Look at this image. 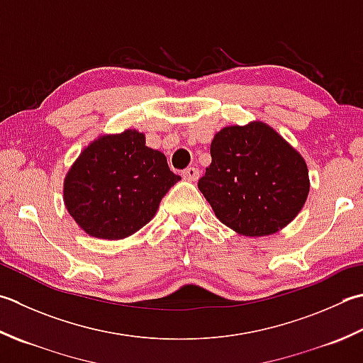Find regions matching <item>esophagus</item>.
Instances as JSON below:
<instances>
[{
	"mask_svg": "<svg viewBox=\"0 0 363 363\" xmlns=\"http://www.w3.org/2000/svg\"><path fill=\"white\" fill-rule=\"evenodd\" d=\"M182 176L186 181H196L198 177H200V169L195 168V167H189L182 172Z\"/></svg>",
	"mask_w": 363,
	"mask_h": 363,
	"instance_id": "34e87169",
	"label": "esophagus"
}]
</instances>
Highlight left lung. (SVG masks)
<instances>
[{"label":"left lung","instance_id":"obj_1","mask_svg":"<svg viewBox=\"0 0 363 363\" xmlns=\"http://www.w3.org/2000/svg\"><path fill=\"white\" fill-rule=\"evenodd\" d=\"M211 157L198 189L220 222L242 236L280 231L307 201V163L261 121L217 132Z\"/></svg>","mask_w":363,"mask_h":363}]
</instances>
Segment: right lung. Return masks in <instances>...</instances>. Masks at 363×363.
<instances>
[{
  "mask_svg": "<svg viewBox=\"0 0 363 363\" xmlns=\"http://www.w3.org/2000/svg\"><path fill=\"white\" fill-rule=\"evenodd\" d=\"M181 179L160 151L146 146L145 133L102 135L83 149L64 179V204L89 236L124 239L159 209Z\"/></svg>",
  "mask_w": 363,
  "mask_h": 363,
  "instance_id": "obj_1",
  "label": "right lung"
}]
</instances>
